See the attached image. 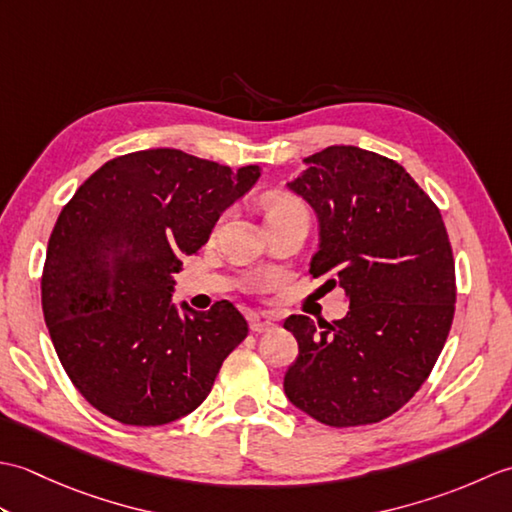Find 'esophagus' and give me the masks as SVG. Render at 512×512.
<instances>
[{
  "label": "esophagus",
  "mask_w": 512,
  "mask_h": 512,
  "mask_svg": "<svg viewBox=\"0 0 512 512\" xmlns=\"http://www.w3.org/2000/svg\"><path fill=\"white\" fill-rule=\"evenodd\" d=\"M273 328H275V319L268 317V314H253V317H250V330L255 334L270 332Z\"/></svg>",
  "instance_id": "esophagus-1"
}]
</instances>
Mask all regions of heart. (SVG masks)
Listing matches in <instances>:
<instances>
[{
    "mask_svg": "<svg viewBox=\"0 0 512 512\" xmlns=\"http://www.w3.org/2000/svg\"><path fill=\"white\" fill-rule=\"evenodd\" d=\"M290 209H303V206L297 200L288 198V195H273V198H268L266 202V215L290 211Z\"/></svg>",
    "mask_w": 512,
    "mask_h": 512,
    "instance_id": "heart-1",
    "label": "heart"
}]
</instances>
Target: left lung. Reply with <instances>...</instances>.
I'll return each mask as SVG.
<instances>
[{
  "instance_id": "8db88e82",
  "label": "left lung",
  "mask_w": 512,
  "mask_h": 512,
  "mask_svg": "<svg viewBox=\"0 0 512 512\" xmlns=\"http://www.w3.org/2000/svg\"><path fill=\"white\" fill-rule=\"evenodd\" d=\"M288 182L319 222L314 277L345 290L343 319L290 314L299 343L284 391L330 427L389 418L416 394L447 341L455 312L453 250L438 206L405 167L374 151L332 145L303 158Z\"/></svg>"
}]
</instances>
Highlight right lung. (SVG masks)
<instances>
[{"label": "right lung", "instance_id": "obj_1", "mask_svg": "<svg viewBox=\"0 0 512 512\" xmlns=\"http://www.w3.org/2000/svg\"><path fill=\"white\" fill-rule=\"evenodd\" d=\"M262 176L180 149L105 162L63 206L48 242L41 306L81 396L132 427H160L209 396L248 323L231 301L209 312L171 301L184 255Z\"/></svg>", "mask_w": 512, "mask_h": 512}]
</instances>
